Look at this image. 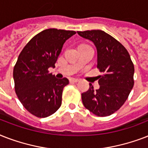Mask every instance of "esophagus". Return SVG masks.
<instances>
[{"label": "esophagus", "instance_id": "1", "mask_svg": "<svg viewBox=\"0 0 148 148\" xmlns=\"http://www.w3.org/2000/svg\"><path fill=\"white\" fill-rule=\"evenodd\" d=\"M71 82H75V83H76V82H78L79 79H77V78H71Z\"/></svg>", "mask_w": 148, "mask_h": 148}]
</instances>
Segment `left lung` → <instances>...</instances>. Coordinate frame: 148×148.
Here are the masks:
<instances>
[{"label":"left lung","mask_w":148,"mask_h":148,"mask_svg":"<svg viewBox=\"0 0 148 148\" xmlns=\"http://www.w3.org/2000/svg\"><path fill=\"white\" fill-rule=\"evenodd\" d=\"M77 34L94 43L97 53V67L103 73L98 77L97 90L89 84L88 91L81 94L83 104L97 116H109L124 104L133 88V62L126 48L104 31L91 30Z\"/></svg>","instance_id":"left-lung-1"}]
</instances>
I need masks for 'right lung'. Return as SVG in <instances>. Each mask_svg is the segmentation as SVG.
I'll use <instances>...</instances> for the list:
<instances>
[{"mask_svg":"<svg viewBox=\"0 0 148 148\" xmlns=\"http://www.w3.org/2000/svg\"><path fill=\"white\" fill-rule=\"evenodd\" d=\"M74 31L46 29L22 50L14 67L15 92L24 108L38 117L53 114L61 105L63 89L68 79L56 78L48 68L55 67L63 45Z\"/></svg>","mask_w":148,"mask_h":148,"instance_id":"add662e5","label":"right lung"}]
</instances>
